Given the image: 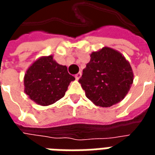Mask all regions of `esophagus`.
Returning <instances> with one entry per match:
<instances>
[{"label":"esophagus","mask_w":155,"mask_h":155,"mask_svg":"<svg viewBox=\"0 0 155 155\" xmlns=\"http://www.w3.org/2000/svg\"><path fill=\"white\" fill-rule=\"evenodd\" d=\"M74 77H75V79H76V80H80V78L81 77V72H79V73H78V74H75V75H74Z\"/></svg>","instance_id":"34e87169"}]
</instances>
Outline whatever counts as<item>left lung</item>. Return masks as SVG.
<instances>
[{"instance_id":"8db88e82","label":"left lung","mask_w":155,"mask_h":155,"mask_svg":"<svg viewBox=\"0 0 155 155\" xmlns=\"http://www.w3.org/2000/svg\"><path fill=\"white\" fill-rule=\"evenodd\" d=\"M133 81L130 62L120 52L104 46L91 53L79 82L93 104L110 107L126 96Z\"/></svg>"}]
</instances>
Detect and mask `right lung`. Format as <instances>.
<instances>
[{
    "label": "right lung",
    "mask_w": 155,
    "mask_h": 155,
    "mask_svg": "<svg viewBox=\"0 0 155 155\" xmlns=\"http://www.w3.org/2000/svg\"><path fill=\"white\" fill-rule=\"evenodd\" d=\"M74 80L67 67L58 64L53 55L41 56L25 71L24 91L35 103L47 106L61 100Z\"/></svg>",
    "instance_id": "1"
}]
</instances>
